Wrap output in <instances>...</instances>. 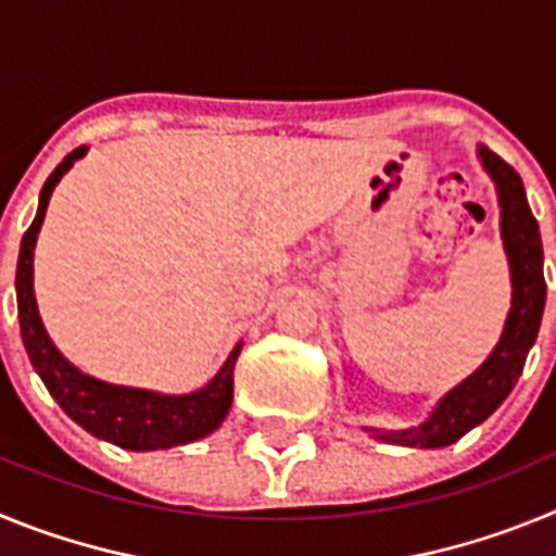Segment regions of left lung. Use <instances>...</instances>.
Listing matches in <instances>:
<instances>
[{
  "label": "left lung",
  "mask_w": 556,
  "mask_h": 556,
  "mask_svg": "<svg viewBox=\"0 0 556 556\" xmlns=\"http://www.w3.org/2000/svg\"><path fill=\"white\" fill-rule=\"evenodd\" d=\"M479 155L484 169L498 184L501 233H504V248L513 267V308L488 362L473 376L465 378L456 390H451L420 429L378 434L390 443L417 445V448H443V445L456 443L504 404V397L513 392L515 381L523 372L529 348L538 339L540 317L546 306L543 242H540L538 219L532 217L518 172L488 147H479Z\"/></svg>",
  "instance_id": "left-lung-1"
}]
</instances>
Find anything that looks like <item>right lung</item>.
<instances>
[{
  "mask_svg": "<svg viewBox=\"0 0 556 556\" xmlns=\"http://www.w3.org/2000/svg\"><path fill=\"white\" fill-rule=\"evenodd\" d=\"M83 152H86V147L68 152L66 159L55 166V172L49 175L41 189V200H38L36 219L22 236L16 267V301L27 356L47 384V390L61 404V409L100 440H108V443L127 451H159L194 443L200 437L219 429V424L228 415L230 401H233V365L242 348H233L223 370L214 376V381L205 390L191 392V395H155V392L113 387L91 376H83L49 342L41 317H38L36 294H33V250H36L38 230H41L43 214H47L49 194L63 178V172L77 159H83Z\"/></svg>",
  "mask_w": 556,
  "mask_h": 556,
  "instance_id": "right-lung-1",
  "label": "right lung"
}]
</instances>
